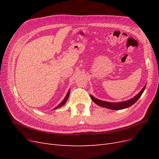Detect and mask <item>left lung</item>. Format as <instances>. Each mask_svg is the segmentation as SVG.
I'll list each match as a JSON object with an SVG mask.
<instances>
[{"mask_svg": "<svg viewBox=\"0 0 159 159\" xmlns=\"http://www.w3.org/2000/svg\"><path fill=\"white\" fill-rule=\"evenodd\" d=\"M145 88H146V85L144 86V88L142 89V90L135 96V97H134L133 98L129 99L128 101H126V102H119V103H111V102H103V101L95 98L92 95H90V97L91 99H92L96 104L99 105L101 107L108 108L110 109H113V110H120V109L127 108L133 105L139 98H140L141 95L143 93L144 90L145 89Z\"/></svg>", "mask_w": 159, "mask_h": 159, "instance_id": "8db88e82", "label": "left lung"}]
</instances>
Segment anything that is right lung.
Returning a JSON list of instances; mask_svg holds the SVG:
<instances>
[{
  "label": "right lung",
  "instance_id": "add662e5",
  "mask_svg": "<svg viewBox=\"0 0 159 159\" xmlns=\"http://www.w3.org/2000/svg\"><path fill=\"white\" fill-rule=\"evenodd\" d=\"M69 95H70V90H69V91L68 92V93H67V95H66V98H64V99L61 102V103H60L58 105H57V107H56L55 108H54V109H57V108H58V107H61V106H63V105L66 103V101L68 100V97H69Z\"/></svg>",
  "mask_w": 159,
  "mask_h": 159
}]
</instances>
